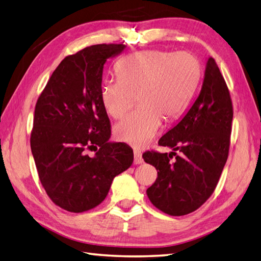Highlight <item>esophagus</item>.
Instances as JSON below:
<instances>
[{
  "instance_id": "obj_1",
  "label": "esophagus",
  "mask_w": 261,
  "mask_h": 261,
  "mask_svg": "<svg viewBox=\"0 0 261 261\" xmlns=\"http://www.w3.org/2000/svg\"><path fill=\"white\" fill-rule=\"evenodd\" d=\"M134 163L135 164H141L143 163V158H142V153L140 151H134Z\"/></svg>"
}]
</instances>
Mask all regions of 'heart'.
<instances>
[{"instance_id": "obj_1", "label": "heart", "mask_w": 261, "mask_h": 261, "mask_svg": "<svg viewBox=\"0 0 261 261\" xmlns=\"http://www.w3.org/2000/svg\"><path fill=\"white\" fill-rule=\"evenodd\" d=\"M116 70L118 77L101 84V103L109 116L119 119L140 100L141 105L115 126L116 137L136 147L156 136L163 116L174 119L184 113L201 75L199 61L187 51H137L123 58Z\"/></svg>"}]
</instances>
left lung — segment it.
Segmentation results:
<instances>
[{
    "instance_id": "obj_1",
    "label": "left lung",
    "mask_w": 261,
    "mask_h": 261,
    "mask_svg": "<svg viewBox=\"0 0 261 261\" xmlns=\"http://www.w3.org/2000/svg\"><path fill=\"white\" fill-rule=\"evenodd\" d=\"M232 119L225 80L214 58L208 57L197 99L181 120L159 140V145L172 152L143 154L144 161L158 171L155 182L146 190L156 208L181 216L199 208L211 197L228 156Z\"/></svg>"
}]
</instances>
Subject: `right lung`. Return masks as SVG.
<instances>
[{
  "label": "right lung",
  "mask_w": 261,
  "mask_h": 261,
  "mask_svg": "<svg viewBox=\"0 0 261 261\" xmlns=\"http://www.w3.org/2000/svg\"><path fill=\"white\" fill-rule=\"evenodd\" d=\"M125 47L93 45L65 57L37 100L31 152L42 187L65 211L102 203L114 178L134 160L129 145L109 142L110 120L100 99L105 63Z\"/></svg>",
  "instance_id": "obj_1"
}]
</instances>
